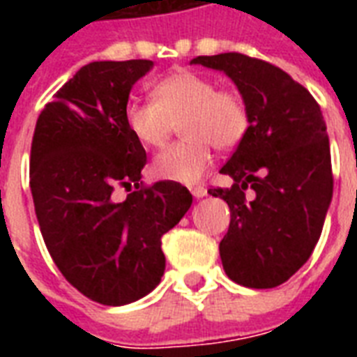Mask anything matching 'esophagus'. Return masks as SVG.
I'll list each match as a JSON object with an SVG mask.
<instances>
[{"instance_id":"1","label":"esophagus","mask_w":357,"mask_h":357,"mask_svg":"<svg viewBox=\"0 0 357 357\" xmlns=\"http://www.w3.org/2000/svg\"><path fill=\"white\" fill-rule=\"evenodd\" d=\"M190 192H192L195 198H204V196H207V189L204 185H195V187H190Z\"/></svg>"}]
</instances>
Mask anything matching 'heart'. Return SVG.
Listing matches in <instances>:
<instances>
[{
	"label": "heart",
	"instance_id": "heart-1",
	"mask_svg": "<svg viewBox=\"0 0 357 357\" xmlns=\"http://www.w3.org/2000/svg\"><path fill=\"white\" fill-rule=\"evenodd\" d=\"M153 102L126 105V128L146 148H161L178 123L185 139L168 146L153 161L161 179L192 185L211 165V146L231 150L248 133L250 114L237 92L217 91L207 75L181 70L151 89Z\"/></svg>",
	"mask_w": 357,
	"mask_h": 357
}]
</instances>
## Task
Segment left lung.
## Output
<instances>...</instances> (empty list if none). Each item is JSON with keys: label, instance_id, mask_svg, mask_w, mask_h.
<instances>
[{"label": "left lung", "instance_id": "1", "mask_svg": "<svg viewBox=\"0 0 357 357\" xmlns=\"http://www.w3.org/2000/svg\"><path fill=\"white\" fill-rule=\"evenodd\" d=\"M234 81L250 128L220 172L229 189H209L231 211L220 259L229 280L252 289L282 285L310 259L332 202L330 140L307 89L278 66L243 53L196 57ZM250 186L256 196L246 201Z\"/></svg>", "mask_w": 357, "mask_h": 357}]
</instances>
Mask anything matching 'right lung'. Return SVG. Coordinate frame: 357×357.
Returning a JSON list of instances; mask_svg holds the SVG:
<instances>
[{"label": "right lung", "mask_w": 357, "mask_h": 357, "mask_svg": "<svg viewBox=\"0 0 357 357\" xmlns=\"http://www.w3.org/2000/svg\"><path fill=\"white\" fill-rule=\"evenodd\" d=\"M151 61H96L77 70L42 109L29 185L47 252L86 298L126 305L159 285L161 238L192 196L176 181L140 185L146 151L123 120L129 92ZM134 189L116 202L114 187Z\"/></svg>", "instance_id": "obj_1"}]
</instances>
